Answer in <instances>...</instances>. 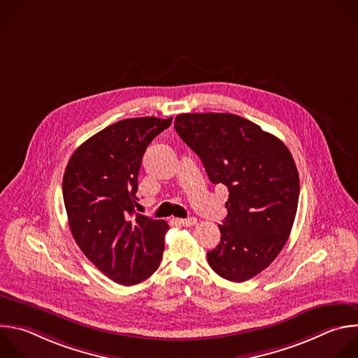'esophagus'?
Masks as SVG:
<instances>
[{"label": "esophagus", "instance_id": "obj_1", "mask_svg": "<svg viewBox=\"0 0 358 358\" xmlns=\"http://www.w3.org/2000/svg\"><path fill=\"white\" fill-rule=\"evenodd\" d=\"M178 224H181L182 227H194L196 224V218H184V220H178Z\"/></svg>", "mask_w": 358, "mask_h": 358}]
</instances>
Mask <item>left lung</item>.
<instances>
[{"instance_id": "left-lung-1", "label": "left lung", "mask_w": 358, "mask_h": 358, "mask_svg": "<svg viewBox=\"0 0 358 358\" xmlns=\"http://www.w3.org/2000/svg\"><path fill=\"white\" fill-rule=\"evenodd\" d=\"M174 127L211 182L229 191L220 245L207 253L210 266L231 282L257 276L280 253L294 222L300 185L289 148L231 113H182Z\"/></svg>"}]
</instances>
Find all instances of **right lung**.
<instances>
[{"instance_id":"1","label":"right lung","mask_w":358,"mask_h":358,"mask_svg":"<svg viewBox=\"0 0 358 358\" xmlns=\"http://www.w3.org/2000/svg\"><path fill=\"white\" fill-rule=\"evenodd\" d=\"M173 117L120 120L72 155L62 181L71 232L85 257L109 279L131 286L157 271L169 225L134 214L147 145Z\"/></svg>"}]
</instances>
